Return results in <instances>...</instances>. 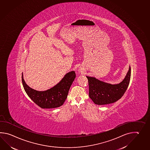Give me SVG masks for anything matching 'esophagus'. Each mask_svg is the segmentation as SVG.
I'll use <instances>...</instances> for the list:
<instances>
[{"mask_svg":"<svg viewBox=\"0 0 150 150\" xmlns=\"http://www.w3.org/2000/svg\"><path fill=\"white\" fill-rule=\"evenodd\" d=\"M79 72H80V73H83L82 69H79Z\"/></svg>","mask_w":150,"mask_h":150,"instance_id":"34e87169","label":"esophagus"}]
</instances>
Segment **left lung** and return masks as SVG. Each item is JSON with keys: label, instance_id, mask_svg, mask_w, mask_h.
<instances>
[{"label": "left lung", "instance_id": "obj_1", "mask_svg": "<svg viewBox=\"0 0 150 150\" xmlns=\"http://www.w3.org/2000/svg\"><path fill=\"white\" fill-rule=\"evenodd\" d=\"M130 76V67L122 81L116 84L105 82L94 77L86 76L89 82V97L95 104L99 105L115 103L125 93L128 87Z\"/></svg>", "mask_w": 150, "mask_h": 150}]
</instances>
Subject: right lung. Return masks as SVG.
Listing matches in <instances>:
<instances>
[{"label":"right lung","mask_w":150,"mask_h":150,"mask_svg":"<svg viewBox=\"0 0 150 150\" xmlns=\"http://www.w3.org/2000/svg\"><path fill=\"white\" fill-rule=\"evenodd\" d=\"M75 77V72L71 71L66 74L57 84L44 91H37L28 86L23 79V73L22 82L25 91L35 104L42 108H54L64 104Z\"/></svg>","instance_id":"obj_1"}]
</instances>
